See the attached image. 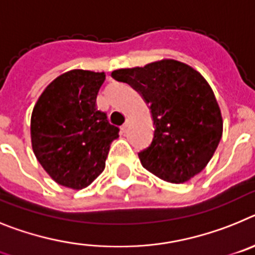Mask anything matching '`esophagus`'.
Returning a JSON list of instances; mask_svg holds the SVG:
<instances>
[{
	"mask_svg": "<svg viewBox=\"0 0 255 255\" xmlns=\"http://www.w3.org/2000/svg\"><path fill=\"white\" fill-rule=\"evenodd\" d=\"M129 127V119H127V121H126V123L123 126H122L121 127V129H122V132H123V133H125L126 130H127V128Z\"/></svg>",
	"mask_w": 255,
	"mask_h": 255,
	"instance_id": "1",
	"label": "esophagus"
}]
</instances>
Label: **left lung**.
I'll return each mask as SVG.
<instances>
[{
  "label": "left lung",
  "mask_w": 255,
  "mask_h": 255,
  "mask_svg": "<svg viewBox=\"0 0 255 255\" xmlns=\"http://www.w3.org/2000/svg\"><path fill=\"white\" fill-rule=\"evenodd\" d=\"M149 104L155 130L138 152L143 168L161 180L183 183L200 173L222 137V115L213 90L199 72L164 59L112 73Z\"/></svg>",
  "instance_id": "1"
}]
</instances>
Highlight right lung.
Returning <instances> with one entry per match:
<instances>
[{
  "instance_id": "obj_1",
  "label": "right lung",
  "mask_w": 255,
  "mask_h": 255,
  "mask_svg": "<svg viewBox=\"0 0 255 255\" xmlns=\"http://www.w3.org/2000/svg\"><path fill=\"white\" fill-rule=\"evenodd\" d=\"M105 73L74 69L59 75L42 92L30 119L32 147L51 178L81 190L103 173L119 128L97 110Z\"/></svg>"
}]
</instances>
